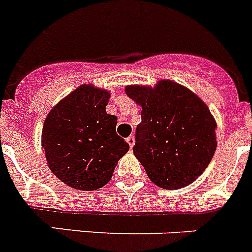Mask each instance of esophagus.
Masks as SVG:
<instances>
[{
    "label": "esophagus",
    "instance_id": "obj_1",
    "mask_svg": "<svg viewBox=\"0 0 252 252\" xmlns=\"http://www.w3.org/2000/svg\"><path fill=\"white\" fill-rule=\"evenodd\" d=\"M126 141H127L128 146H130V147L132 148L133 145H135V137H133V136H130V137L126 138Z\"/></svg>",
    "mask_w": 252,
    "mask_h": 252
}]
</instances>
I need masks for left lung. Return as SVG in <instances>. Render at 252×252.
Wrapping results in <instances>:
<instances>
[{
  "instance_id": "left-lung-1",
  "label": "left lung",
  "mask_w": 252,
  "mask_h": 252,
  "mask_svg": "<svg viewBox=\"0 0 252 252\" xmlns=\"http://www.w3.org/2000/svg\"><path fill=\"white\" fill-rule=\"evenodd\" d=\"M126 94L142 106L133 155L151 181L178 189L195 181L217 150L214 117L194 93L171 80L155 89L127 86Z\"/></svg>"
}]
</instances>
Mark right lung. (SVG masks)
Returning <instances> with one entry per match:
<instances>
[{
	"instance_id": "right-lung-1",
	"label": "right lung",
	"mask_w": 252,
	"mask_h": 252,
	"mask_svg": "<svg viewBox=\"0 0 252 252\" xmlns=\"http://www.w3.org/2000/svg\"><path fill=\"white\" fill-rule=\"evenodd\" d=\"M110 94L83 85L53 107L45 119L42 146L49 168L79 190H96L111 179L130 146L116 133L117 117L106 112Z\"/></svg>"
}]
</instances>
